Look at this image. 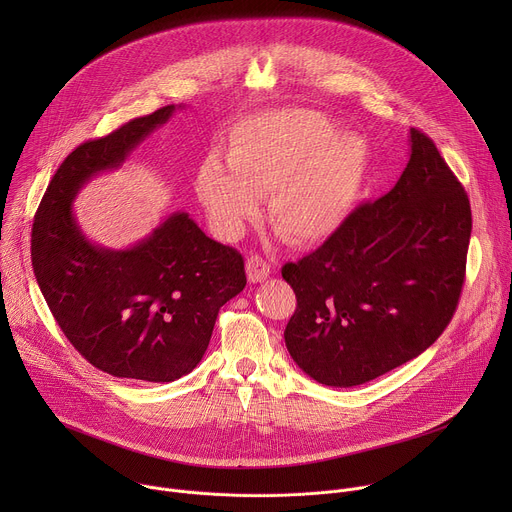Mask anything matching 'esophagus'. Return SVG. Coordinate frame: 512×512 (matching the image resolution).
I'll list each match as a JSON object with an SVG mask.
<instances>
[{
    "label": "esophagus",
    "instance_id": "1",
    "mask_svg": "<svg viewBox=\"0 0 512 512\" xmlns=\"http://www.w3.org/2000/svg\"><path fill=\"white\" fill-rule=\"evenodd\" d=\"M245 269H247V277L251 283H259L263 279L269 277L271 273V265L257 253H251L247 257V263H245Z\"/></svg>",
    "mask_w": 512,
    "mask_h": 512
}]
</instances>
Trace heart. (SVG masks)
Instances as JSON below:
<instances>
[{"label": "heart", "mask_w": 512, "mask_h": 512, "mask_svg": "<svg viewBox=\"0 0 512 512\" xmlns=\"http://www.w3.org/2000/svg\"><path fill=\"white\" fill-rule=\"evenodd\" d=\"M225 166L206 162L196 192L212 223L235 237L269 196V221L287 241L316 245L332 237L354 210L367 170L356 135L310 109L255 115L233 127Z\"/></svg>", "instance_id": "obj_1"}]
</instances>
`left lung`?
<instances>
[{"label":"left lung","mask_w":512,"mask_h":512,"mask_svg":"<svg viewBox=\"0 0 512 512\" xmlns=\"http://www.w3.org/2000/svg\"><path fill=\"white\" fill-rule=\"evenodd\" d=\"M399 182L356 206L314 253L281 267L298 300L285 346L328 387L369 383L429 348L466 279L470 200L431 137L409 131Z\"/></svg>","instance_id":"obj_1"}]
</instances>
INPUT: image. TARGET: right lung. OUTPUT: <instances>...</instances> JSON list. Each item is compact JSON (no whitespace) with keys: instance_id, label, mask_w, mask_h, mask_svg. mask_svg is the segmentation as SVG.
I'll list each match as a JSON object with an SVG mask.
<instances>
[{"instance_id":"right-lung-1","label":"right lung","mask_w":512,"mask_h":512,"mask_svg":"<svg viewBox=\"0 0 512 512\" xmlns=\"http://www.w3.org/2000/svg\"><path fill=\"white\" fill-rule=\"evenodd\" d=\"M174 105L137 117L72 150L52 176L32 225V267L42 296L93 367L119 379L170 383L208 348L221 310L247 283L243 255L174 212L125 251L93 245L72 214L81 186L119 168Z\"/></svg>"}]
</instances>
